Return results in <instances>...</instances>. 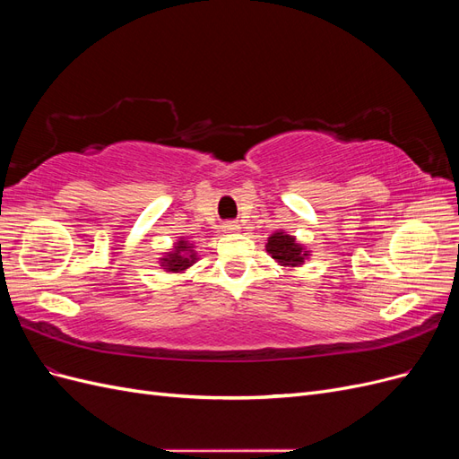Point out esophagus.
<instances>
[{"instance_id": "34e87169", "label": "esophagus", "mask_w": 459, "mask_h": 459, "mask_svg": "<svg viewBox=\"0 0 459 459\" xmlns=\"http://www.w3.org/2000/svg\"><path fill=\"white\" fill-rule=\"evenodd\" d=\"M238 230H239L238 221H226L224 224V231H238Z\"/></svg>"}]
</instances>
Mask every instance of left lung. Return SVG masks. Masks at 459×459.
Masks as SVG:
<instances>
[{"mask_svg":"<svg viewBox=\"0 0 459 459\" xmlns=\"http://www.w3.org/2000/svg\"><path fill=\"white\" fill-rule=\"evenodd\" d=\"M266 251L281 266H299V264L304 262V256H307V251L295 241L293 235H287L283 231H277L272 238H268Z\"/></svg>","mask_w":459,"mask_h":459,"instance_id":"left-lung-1","label":"left lung"}]
</instances>
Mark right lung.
Returning <instances> with one entry per match:
<instances>
[{
    "label": "right lung",
    "mask_w": 459,
    "mask_h": 459,
    "mask_svg": "<svg viewBox=\"0 0 459 459\" xmlns=\"http://www.w3.org/2000/svg\"><path fill=\"white\" fill-rule=\"evenodd\" d=\"M195 253L191 251V247L187 245V241H178L174 251L170 255H166V258H162V266L166 272H184L186 268H189L193 262H195Z\"/></svg>",
    "instance_id": "1"
}]
</instances>
